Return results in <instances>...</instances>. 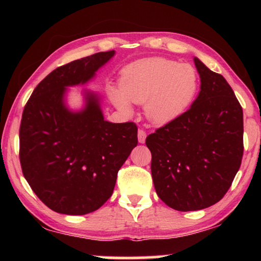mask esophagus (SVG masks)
<instances>
[{
  "label": "esophagus",
  "mask_w": 261,
  "mask_h": 261,
  "mask_svg": "<svg viewBox=\"0 0 261 261\" xmlns=\"http://www.w3.org/2000/svg\"><path fill=\"white\" fill-rule=\"evenodd\" d=\"M146 131H145L144 129H139L138 130V141L139 143H145V140H146Z\"/></svg>",
  "instance_id": "esophagus-1"
}]
</instances>
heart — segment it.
<instances>
[{"label": "heart", "mask_w": 261, "mask_h": 261, "mask_svg": "<svg viewBox=\"0 0 261 261\" xmlns=\"http://www.w3.org/2000/svg\"><path fill=\"white\" fill-rule=\"evenodd\" d=\"M199 88V76L192 65L151 57L135 62L123 70L121 87H112L114 103L130 112V100L145 103L146 116L166 124L187 112Z\"/></svg>", "instance_id": "b5f03b06"}]
</instances>
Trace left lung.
<instances>
[{
  "label": "left lung",
  "instance_id": "8db88e82",
  "mask_svg": "<svg viewBox=\"0 0 261 261\" xmlns=\"http://www.w3.org/2000/svg\"><path fill=\"white\" fill-rule=\"evenodd\" d=\"M200 92L190 109L147 136L151 171L160 199L180 212L222 199L240 169L243 109L223 76L194 57Z\"/></svg>",
  "mask_w": 261,
  "mask_h": 261
}]
</instances>
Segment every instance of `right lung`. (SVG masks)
<instances>
[{"instance_id":"obj_1","label":"right lung","mask_w":261,"mask_h":261,"mask_svg":"<svg viewBox=\"0 0 261 261\" xmlns=\"http://www.w3.org/2000/svg\"><path fill=\"white\" fill-rule=\"evenodd\" d=\"M114 54L96 53L56 68L25 105L19 127L21 170L39 199L57 213L84 215L100 208L138 144L136 123L105 121L93 93L86 94L82 112H70L64 105L65 87L90 81Z\"/></svg>"}]
</instances>
